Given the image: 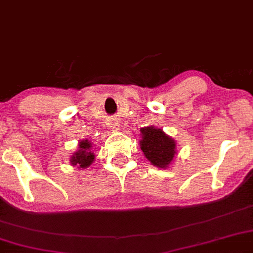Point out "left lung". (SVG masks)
Returning a JSON list of instances; mask_svg holds the SVG:
<instances>
[{
    "label": "left lung",
    "instance_id": "8db88e82",
    "mask_svg": "<svg viewBox=\"0 0 253 253\" xmlns=\"http://www.w3.org/2000/svg\"><path fill=\"white\" fill-rule=\"evenodd\" d=\"M141 134L142 139L140 146L145 157L151 161L152 165L165 169L174 158V140L153 126L141 128Z\"/></svg>",
    "mask_w": 253,
    "mask_h": 253
}]
</instances>
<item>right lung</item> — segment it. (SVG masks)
Wrapping results in <instances>:
<instances>
[{
  "instance_id": "add662e5",
  "label": "right lung",
  "mask_w": 253,
  "mask_h": 253,
  "mask_svg": "<svg viewBox=\"0 0 253 253\" xmlns=\"http://www.w3.org/2000/svg\"><path fill=\"white\" fill-rule=\"evenodd\" d=\"M90 147L92 146L88 142V140H84V141L82 140L80 145H79V151L73 154L71 159L73 165H78L79 167H82V169L89 166L93 163L94 158H95L93 152L90 151Z\"/></svg>"
}]
</instances>
